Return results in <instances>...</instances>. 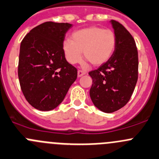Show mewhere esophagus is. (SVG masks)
Segmentation results:
<instances>
[{
	"mask_svg": "<svg viewBox=\"0 0 159 159\" xmlns=\"http://www.w3.org/2000/svg\"><path fill=\"white\" fill-rule=\"evenodd\" d=\"M85 74H86V72L84 71V70H78V78L83 76V75H84Z\"/></svg>",
	"mask_w": 159,
	"mask_h": 159,
	"instance_id": "34e87169",
	"label": "esophagus"
}]
</instances>
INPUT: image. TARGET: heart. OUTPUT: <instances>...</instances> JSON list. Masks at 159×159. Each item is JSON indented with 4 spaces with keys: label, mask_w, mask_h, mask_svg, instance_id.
<instances>
[{
    "label": "heart",
    "mask_w": 159,
    "mask_h": 159,
    "mask_svg": "<svg viewBox=\"0 0 159 159\" xmlns=\"http://www.w3.org/2000/svg\"><path fill=\"white\" fill-rule=\"evenodd\" d=\"M71 41L64 40L62 49L66 60L75 64L84 57L93 66H100L111 58L116 47V37L112 30L92 26L75 31Z\"/></svg>",
    "instance_id": "1"
}]
</instances>
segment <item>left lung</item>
<instances>
[{
  "instance_id": "left-lung-1",
  "label": "left lung",
  "mask_w": 159,
  "mask_h": 159,
  "mask_svg": "<svg viewBox=\"0 0 159 159\" xmlns=\"http://www.w3.org/2000/svg\"><path fill=\"white\" fill-rule=\"evenodd\" d=\"M111 23L116 47L110 59L89 73L92 78L90 97L104 112H113L129 102L138 78V53L131 34L118 21Z\"/></svg>"
}]
</instances>
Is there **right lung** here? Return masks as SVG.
<instances>
[{"label": "right lung", "mask_w": 159, "mask_h": 159, "mask_svg": "<svg viewBox=\"0 0 159 159\" xmlns=\"http://www.w3.org/2000/svg\"><path fill=\"white\" fill-rule=\"evenodd\" d=\"M71 25L47 21L33 28L20 46L18 75L25 98L35 109L49 111L62 102L78 76L62 49Z\"/></svg>", "instance_id": "add662e5"}]
</instances>
